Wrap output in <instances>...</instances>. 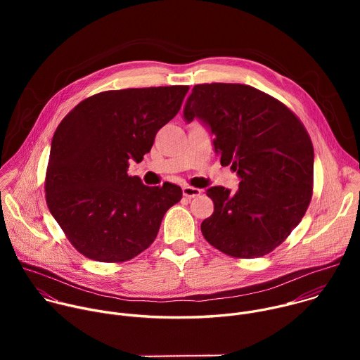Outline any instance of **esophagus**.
<instances>
[{"instance_id": "esophagus-1", "label": "esophagus", "mask_w": 360, "mask_h": 360, "mask_svg": "<svg viewBox=\"0 0 360 360\" xmlns=\"http://www.w3.org/2000/svg\"><path fill=\"white\" fill-rule=\"evenodd\" d=\"M200 189H198V188H193V186H184L182 188V193H184V196H186V198H195V196H199L200 195Z\"/></svg>"}]
</instances>
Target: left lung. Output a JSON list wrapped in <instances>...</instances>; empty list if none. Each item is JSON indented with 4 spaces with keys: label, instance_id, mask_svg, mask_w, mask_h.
Instances as JSON below:
<instances>
[{
    "label": "left lung",
    "instance_id": "1",
    "mask_svg": "<svg viewBox=\"0 0 360 360\" xmlns=\"http://www.w3.org/2000/svg\"><path fill=\"white\" fill-rule=\"evenodd\" d=\"M184 118L200 120L214 135L222 165L240 182L235 193L212 186L214 214L203 238L235 258H259L302 221L314 189V146L299 118L281 101L243 84H199Z\"/></svg>",
    "mask_w": 360,
    "mask_h": 360
}]
</instances>
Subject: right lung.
<instances>
[{
  "instance_id": "add662e5",
  "label": "right lung",
  "mask_w": 360,
  "mask_h": 360,
  "mask_svg": "<svg viewBox=\"0 0 360 360\" xmlns=\"http://www.w3.org/2000/svg\"><path fill=\"white\" fill-rule=\"evenodd\" d=\"M186 85L95 94L61 121L45 176V198L72 246L98 262H124L155 240L162 218L182 198L165 182L128 175L157 132L181 110Z\"/></svg>"
}]
</instances>
